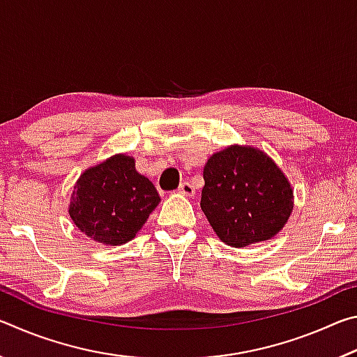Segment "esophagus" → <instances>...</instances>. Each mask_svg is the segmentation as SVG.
<instances>
[{"instance_id":"34e87169","label":"esophagus","mask_w":357,"mask_h":357,"mask_svg":"<svg viewBox=\"0 0 357 357\" xmlns=\"http://www.w3.org/2000/svg\"><path fill=\"white\" fill-rule=\"evenodd\" d=\"M178 192L181 195L184 197H193V193H195V189H193V185L190 183H181Z\"/></svg>"}]
</instances>
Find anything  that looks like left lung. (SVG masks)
Returning a JSON list of instances; mask_svg holds the SVG:
<instances>
[{
	"instance_id": "left-lung-1",
	"label": "left lung",
	"mask_w": 357,
	"mask_h": 357,
	"mask_svg": "<svg viewBox=\"0 0 357 357\" xmlns=\"http://www.w3.org/2000/svg\"><path fill=\"white\" fill-rule=\"evenodd\" d=\"M203 178L200 206L227 245L273 239L293 213L291 183L259 148L229 144L209 157Z\"/></svg>"
}]
</instances>
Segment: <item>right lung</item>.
<instances>
[{"instance_id": "1", "label": "right lung", "mask_w": 357, "mask_h": 357, "mask_svg": "<svg viewBox=\"0 0 357 357\" xmlns=\"http://www.w3.org/2000/svg\"><path fill=\"white\" fill-rule=\"evenodd\" d=\"M159 203L157 189L137 172L134 157L119 153L80 174L70 195L69 215L86 238L123 245L137 236Z\"/></svg>"}]
</instances>
